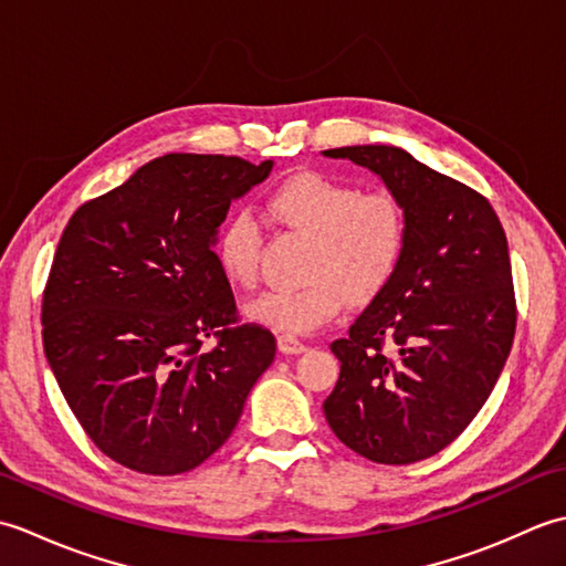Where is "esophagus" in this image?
Segmentation results:
<instances>
[{
    "mask_svg": "<svg viewBox=\"0 0 566 566\" xmlns=\"http://www.w3.org/2000/svg\"><path fill=\"white\" fill-rule=\"evenodd\" d=\"M276 343H280V350L286 355H298L308 347L302 338H296V335H292V333H282L280 338H276Z\"/></svg>",
    "mask_w": 566,
    "mask_h": 566,
    "instance_id": "34e87169",
    "label": "esophagus"
}]
</instances>
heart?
Listing matches in <instances>:
<instances>
[{
  "instance_id": "obj_1",
  "label": "heart",
  "mask_w": 566,
  "mask_h": 566,
  "mask_svg": "<svg viewBox=\"0 0 566 566\" xmlns=\"http://www.w3.org/2000/svg\"><path fill=\"white\" fill-rule=\"evenodd\" d=\"M268 207L282 226L311 238L306 280L274 286L248 314L286 333H311L345 306L347 292L365 302L387 290L401 270L411 219L399 189L355 182L321 172H298L270 191ZM262 226L250 209H233L219 226L213 258L231 284L255 286L262 258Z\"/></svg>"
}]
</instances>
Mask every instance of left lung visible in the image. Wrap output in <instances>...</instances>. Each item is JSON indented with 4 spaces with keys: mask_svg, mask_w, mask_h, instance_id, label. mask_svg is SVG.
Here are the masks:
<instances>
[{
    "mask_svg": "<svg viewBox=\"0 0 566 566\" xmlns=\"http://www.w3.org/2000/svg\"><path fill=\"white\" fill-rule=\"evenodd\" d=\"M326 155L399 189L411 238L387 290L331 343L340 377L323 413L357 454L413 464L462 436L506 365L518 318L506 233L484 195L401 148Z\"/></svg>",
    "mask_w": 566,
    "mask_h": 566,
    "instance_id": "obj_1",
    "label": "left lung"
}]
</instances>
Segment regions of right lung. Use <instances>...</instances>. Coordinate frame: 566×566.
Returning <instances> with one entry per match:
<instances>
[{
	"instance_id": "add662e5",
	"label": "right lung",
	"mask_w": 566,
	"mask_h": 566,
	"mask_svg": "<svg viewBox=\"0 0 566 566\" xmlns=\"http://www.w3.org/2000/svg\"><path fill=\"white\" fill-rule=\"evenodd\" d=\"M270 170L163 155L84 201L60 235L41 306L48 365L90 440L134 472L209 460L272 365L274 335L240 318L213 258L231 201Z\"/></svg>"
}]
</instances>
